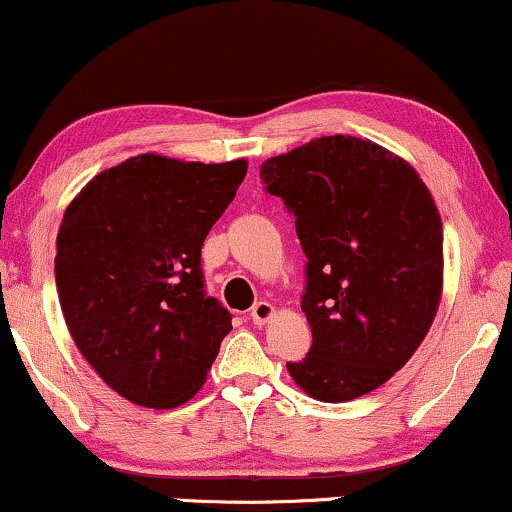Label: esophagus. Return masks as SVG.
Here are the masks:
<instances>
[{
    "label": "esophagus",
    "instance_id": "esophagus-1",
    "mask_svg": "<svg viewBox=\"0 0 512 512\" xmlns=\"http://www.w3.org/2000/svg\"><path fill=\"white\" fill-rule=\"evenodd\" d=\"M272 314H275V307H272L268 300H261V303H256L254 307H251V321L258 326H263L265 321H268Z\"/></svg>",
    "mask_w": 512,
    "mask_h": 512
}]
</instances>
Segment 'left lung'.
I'll use <instances>...</instances> for the list:
<instances>
[{
	"mask_svg": "<svg viewBox=\"0 0 512 512\" xmlns=\"http://www.w3.org/2000/svg\"><path fill=\"white\" fill-rule=\"evenodd\" d=\"M265 191L296 219L307 256L300 310L312 328L286 363L324 403L359 398L422 345L443 286V223L429 188L368 139L321 137L261 165Z\"/></svg>",
	"mask_w": 512,
	"mask_h": 512,
	"instance_id": "8db88e82",
	"label": "left lung"
}]
</instances>
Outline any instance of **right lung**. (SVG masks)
Wrapping results in <instances>:
<instances>
[{
	"instance_id": "1",
	"label": "right lung",
	"mask_w": 512,
	"mask_h": 512,
	"mask_svg": "<svg viewBox=\"0 0 512 512\" xmlns=\"http://www.w3.org/2000/svg\"><path fill=\"white\" fill-rule=\"evenodd\" d=\"M247 160L205 165L135 156L67 207L55 284L67 328L97 375L144 408H177L230 333L205 289L202 242L233 202Z\"/></svg>"
}]
</instances>
